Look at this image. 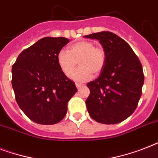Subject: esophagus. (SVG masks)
<instances>
[{
    "label": "esophagus",
    "instance_id": "1",
    "mask_svg": "<svg viewBox=\"0 0 158 158\" xmlns=\"http://www.w3.org/2000/svg\"><path fill=\"white\" fill-rule=\"evenodd\" d=\"M75 85H76V87H77V89H81L82 87H83V84H75Z\"/></svg>",
    "mask_w": 158,
    "mask_h": 158
}]
</instances>
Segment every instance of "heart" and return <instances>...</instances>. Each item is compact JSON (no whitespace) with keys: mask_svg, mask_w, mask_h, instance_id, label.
Wrapping results in <instances>:
<instances>
[{"mask_svg":"<svg viewBox=\"0 0 158 158\" xmlns=\"http://www.w3.org/2000/svg\"><path fill=\"white\" fill-rule=\"evenodd\" d=\"M56 59L60 69L66 76H69L78 62L80 67L69 77L74 81L84 83L91 79L93 73L99 74L102 71L106 53L102 48L95 47L92 42L80 41L69 46L68 51H60Z\"/></svg>","mask_w":158,"mask_h":158,"instance_id":"heart-1","label":"heart"}]
</instances>
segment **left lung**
<instances>
[{"label": "left lung", "instance_id": "1", "mask_svg": "<svg viewBox=\"0 0 158 158\" xmlns=\"http://www.w3.org/2000/svg\"><path fill=\"white\" fill-rule=\"evenodd\" d=\"M99 40L106 63L98 79L87 84L89 115L97 122L117 124L132 115L142 94L144 81L141 62L124 39L111 32L84 36Z\"/></svg>", "mask_w": 158, "mask_h": 158}]
</instances>
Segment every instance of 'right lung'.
Listing matches in <instances>:
<instances>
[{
  "label": "right lung",
  "instance_id": "add662e5",
  "mask_svg": "<svg viewBox=\"0 0 158 158\" xmlns=\"http://www.w3.org/2000/svg\"><path fill=\"white\" fill-rule=\"evenodd\" d=\"M68 38H43L23 50L12 66V87L19 106L40 125L60 122L67 104L77 92L75 84L62 73L57 54Z\"/></svg>",
  "mask_w": 158,
  "mask_h": 158
}]
</instances>
